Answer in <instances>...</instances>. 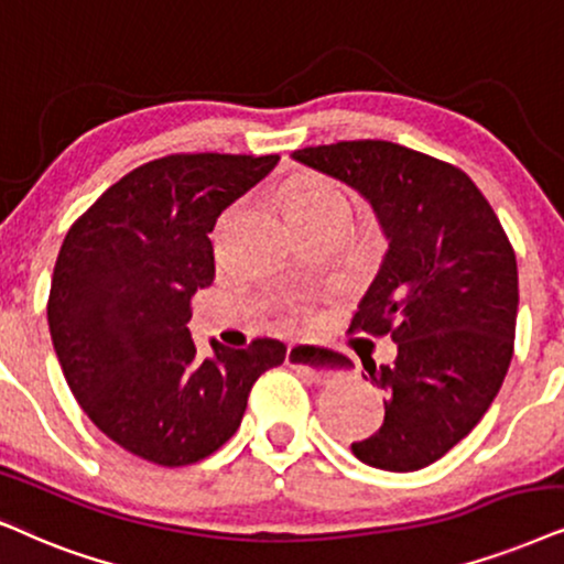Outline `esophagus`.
Segmentation results:
<instances>
[{"mask_svg":"<svg viewBox=\"0 0 564 564\" xmlns=\"http://www.w3.org/2000/svg\"><path fill=\"white\" fill-rule=\"evenodd\" d=\"M286 365L289 367H296L299 372H302L306 380L312 382H325L327 377L333 372L325 367L323 361V354L317 351V348L312 346H304V344H291L289 351H286Z\"/></svg>","mask_w":564,"mask_h":564,"instance_id":"34e87169","label":"esophagus"}]
</instances>
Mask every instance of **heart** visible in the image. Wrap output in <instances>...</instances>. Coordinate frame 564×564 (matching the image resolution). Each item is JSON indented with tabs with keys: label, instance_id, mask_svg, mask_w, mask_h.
<instances>
[{
	"label": "heart",
	"instance_id": "b5f03b06",
	"mask_svg": "<svg viewBox=\"0 0 564 564\" xmlns=\"http://www.w3.org/2000/svg\"><path fill=\"white\" fill-rule=\"evenodd\" d=\"M283 205H286L291 224H312V220L338 216V213H348L351 208L344 187L325 180V176H302V180L289 184Z\"/></svg>",
	"mask_w": 564,
	"mask_h": 564
}]
</instances>
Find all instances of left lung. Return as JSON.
I'll return each instance as SVG.
<instances>
[{
    "instance_id": "8db88e82",
    "label": "left lung",
    "mask_w": 564,
    "mask_h": 564,
    "mask_svg": "<svg viewBox=\"0 0 564 564\" xmlns=\"http://www.w3.org/2000/svg\"><path fill=\"white\" fill-rule=\"evenodd\" d=\"M294 161L359 192L388 239L351 330L390 335L398 356L365 367L388 401L380 430L351 451L382 471H419L500 393L516 338V252L487 197L451 163L388 140L304 148ZM319 354L327 369L351 367L344 354Z\"/></svg>"
}]
</instances>
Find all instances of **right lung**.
Returning a JSON list of instances; mask_svg holds the SVG:
<instances>
[{"label":"right lung","mask_w":564,"mask_h":564,"mask_svg":"<svg viewBox=\"0 0 564 564\" xmlns=\"http://www.w3.org/2000/svg\"><path fill=\"white\" fill-rule=\"evenodd\" d=\"M278 161L166 155L111 184L64 237L46 306L56 359L90 422L142 460L208 458L239 430L254 380L286 359L273 338L210 340L203 359L187 327L216 275L208 234Z\"/></svg>","instance_id":"right-lung-1"}]
</instances>
